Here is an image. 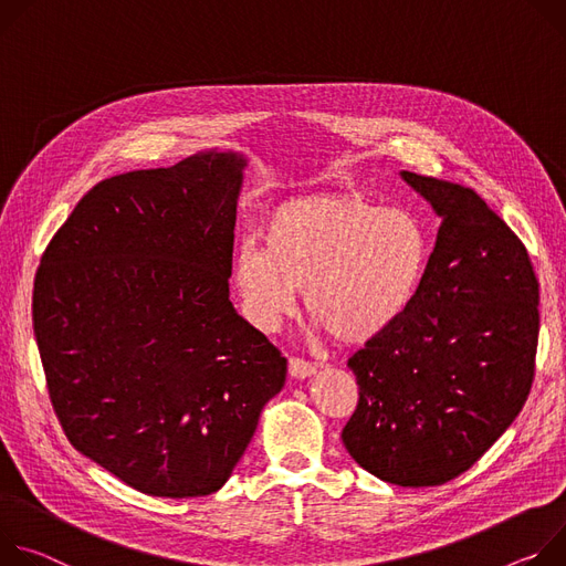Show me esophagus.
<instances>
[{
  "instance_id": "obj_1",
  "label": "esophagus",
  "mask_w": 566,
  "mask_h": 566,
  "mask_svg": "<svg viewBox=\"0 0 566 566\" xmlns=\"http://www.w3.org/2000/svg\"><path fill=\"white\" fill-rule=\"evenodd\" d=\"M287 368H290L292 378H298V380H305V378H310V375L317 373V366L303 357H290Z\"/></svg>"
}]
</instances>
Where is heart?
<instances>
[{
    "label": "heart",
    "instance_id": "obj_1",
    "mask_svg": "<svg viewBox=\"0 0 566 566\" xmlns=\"http://www.w3.org/2000/svg\"><path fill=\"white\" fill-rule=\"evenodd\" d=\"M429 263V235L407 209L364 196H315L279 207L263 247L242 244L233 283L249 319L276 331L303 303L344 344L391 331L411 307Z\"/></svg>",
    "mask_w": 566,
    "mask_h": 566
}]
</instances>
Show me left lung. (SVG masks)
I'll return each instance as SVG.
<instances>
[{"label": "left lung", "mask_w": 566, "mask_h": 566, "mask_svg": "<svg viewBox=\"0 0 566 566\" xmlns=\"http://www.w3.org/2000/svg\"><path fill=\"white\" fill-rule=\"evenodd\" d=\"M400 175L443 222L407 315L348 359L359 400L342 441L378 479L424 488L470 470L522 411L539 283L524 242L472 188Z\"/></svg>", "instance_id": "left-lung-1"}]
</instances>
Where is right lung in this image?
I'll list each match as a JSON object with an SVG mask.
<instances>
[{
    "instance_id": "right-lung-1",
    "label": "right lung",
    "mask_w": 566,
    "mask_h": 566,
    "mask_svg": "<svg viewBox=\"0 0 566 566\" xmlns=\"http://www.w3.org/2000/svg\"><path fill=\"white\" fill-rule=\"evenodd\" d=\"M244 157L96 184L44 249L33 331L70 443L153 496L224 485L287 359L229 301Z\"/></svg>"
}]
</instances>
